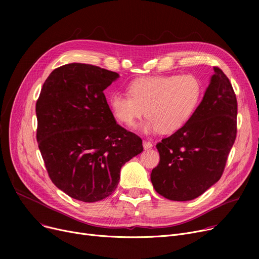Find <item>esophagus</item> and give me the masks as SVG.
Wrapping results in <instances>:
<instances>
[{
	"label": "esophagus",
	"mask_w": 259,
	"mask_h": 259,
	"mask_svg": "<svg viewBox=\"0 0 259 259\" xmlns=\"http://www.w3.org/2000/svg\"><path fill=\"white\" fill-rule=\"evenodd\" d=\"M143 147L145 150H148V149H151L153 147V145L150 143V142H147V141H144L143 142Z\"/></svg>",
	"instance_id": "34e87169"
}]
</instances>
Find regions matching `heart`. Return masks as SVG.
I'll list each match as a JSON object with an SVG mask.
<instances>
[{
	"mask_svg": "<svg viewBox=\"0 0 259 259\" xmlns=\"http://www.w3.org/2000/svg\"><path fill=\"white\" fill-rule=\"evenodd\" d=\"M127 91L128 95L112 93L109 107L113 116L130 128L138 125L146 110L148 119L142 126L146 134L182 129L194 114L202 93L199 79L191 74L139 77Z\"/></svg>",
	"mask_w": 259,
	"mask_h": 259,
	"instance_id": "1",
	"label": "heart"
}]
</instances>
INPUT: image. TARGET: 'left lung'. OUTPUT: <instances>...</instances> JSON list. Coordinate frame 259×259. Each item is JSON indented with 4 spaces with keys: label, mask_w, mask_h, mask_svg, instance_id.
I'll return each mask as SVG.
<instances>
[{
    "label": "left lung",
    "mask_w": 259,
    "mask_h": 259,
    "mask_svg": "<svg viewBox=\"0 0 259 259\" xmlns=\"http://www.w3.org/2000/svg\"><path fill=\"white\" fill-rule=\"evenodd\" d=\"M237 101L229 78L214 67L203 98L187 124L156 145L159 164L151 172L155 191L191 200L220 181L236 139Z\"/></svg>",
    "instance_id": "obj_1"
}]
</instances>
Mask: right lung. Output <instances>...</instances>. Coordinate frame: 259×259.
I'll return each mask as SVG.
<instances>
[{
  "label": "right lung",
  "instance_id": "add662e5",
  "mask_svg": "<svg viewBox=\"0 0 259 259\" xmlns=\"http://www.w3.org/2000/svg\"><path fill=\"white\" fill-rule=\"evenodd\" d=\"M119 75L72 63L54 69L36 102V140L52 183L70 197L94 202L111 195L121 167L143 150L120 127L104 90Z\"/></svg>",
  "mask_w": 259,
  "mask_h": 259
}]
</instances>
